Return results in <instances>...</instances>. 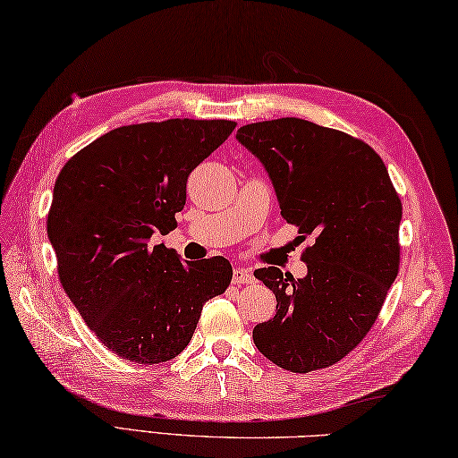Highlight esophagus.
Here are the masks:
<instances>
[{
	"label": "esophagus",
	"instance_id": "34e87169",
	"mask_svg": "<svg viewBox=\"0 0 458 458\" xmlns=\"http://www.w3.org/2000/svg\"><path fill=\"white\" fill-rule=\"evenodd\" d=\"M232 281L234 284H251L254 281V274H251L250 267H234V271H232Z\"/></svg>",
	"mask_w": 458,
	"mask_h": 458
}]
</instances>
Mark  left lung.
Segmentation results:
<instances>
[{
    "mask_svg": "<svg viewBox=\"0 0 458 458\" xmlns=\"http://www.w3.org/2000/svg\"><path fill=\"white\" fill-rule=\"evenodd\" d=\"M236 140L266 167L281 216L315 234L303 279L254 271L277 299L254 343L289 372L333 366L362 343L397 277L402 200L382 157L344 131L279 118L248 123Z\"/></svg>",
    "mask_w": 458,
    "mask_h": 458,
    "instance_id": "left-lung-1",
    "label": "left lung"
}]
</instances>
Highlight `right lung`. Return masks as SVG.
<instances>
[{
    "instance_id": "1",
    "label": "right lung",
    "mask_w": 458,
    "mask_h": 458,
    "mask_svg": "<svg viewBox=\"0 0 458 458\" xmlns=\"http://www.w3.org/2000/svg\"><path fill=\"white\" fill-rule=\"evenodd\" d=\"M234 128L189 118L123 125L58 173L47 218L58 279L84 323L123 360L179 356L202 305L230 285L226 258L182 264L155 236L177 228L189 174Z\"/></svg>"
}]
</instances>
